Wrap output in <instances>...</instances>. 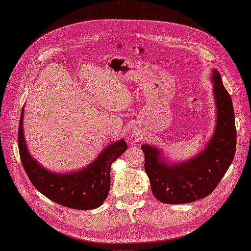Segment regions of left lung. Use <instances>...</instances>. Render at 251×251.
I'll use <instances>...</instances> for the list:
<instances>
[{"label":"left lung","instance_id":"1","mask_svg":"<svg viewBox=\"0 0 251 251\" xmlns=\"http://www.w3.org/2000/svg\"><path fill=\"white\" fill-rule=\"evenodd\" d=\"M211 81L216 124L203 150L188 160L171 162L159 148L141 147L145 154V171L159 201L186 203L206 198L216 188L234 160L237 131L233 102L216 69L212 71Z\"/></svg>","mask_w":251,"mask_h":251}]
</instances>
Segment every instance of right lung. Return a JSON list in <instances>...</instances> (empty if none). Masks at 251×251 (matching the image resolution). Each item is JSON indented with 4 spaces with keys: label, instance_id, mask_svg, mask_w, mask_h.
Instances as JSON below:
<instances>
[{
    "label": "right lung",
    "instance_id": "1",
    "mask_svg": "<svg viewBox=\"0 0 251 251\" xmlns=\"http://www.w3.org/2000/svg\"><path fill=\"white\" fill-rule=\"evenodd\" d=\"M23 126L24 107L18 126V150L24 169L36 189L64 207L77 210L100 207L110 187V165L127 150L123 138L108 145L83 169L65 174L55 173L45 169L30 154Z\"/></svg>",
    "mask_w": 251,
    "mask_h": 251
}]
</instances>
